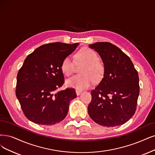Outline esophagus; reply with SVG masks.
<instances>
[{"mask_svg":"<svg viewBox=\"0 0 155 155\" xmlns=\"http://www.w3.org/2000/svg\"><path fill=\"white\" fill-rule=\"evenodd\" d=\"M82 93V91H80V90H76V94L77 96L80 95Z\"/></svg>","mask_w":155,"mask_h":155,"instance_id":"esophagus-1","label":"esophagus"}]
</instances>
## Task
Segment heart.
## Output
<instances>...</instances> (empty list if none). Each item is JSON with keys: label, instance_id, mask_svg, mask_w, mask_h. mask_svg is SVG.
Listing matches in <instances>:
<instances>
[{"label": "heart", "instance_id": "1", "mask_svg": "<svg viewBox=\"0 0 155 155\" xmlns=\"http://www.w3.org/2000/svg\"><path fill=\"white\" fill-rule=\"evenodd\" d=\"M78 59L85 63L81 73L83 74H77L68 78L66 85L68 87L77 90L88 88L94 81L100 80L104 75V66L98 61V55L92 49L85 47L79 51L77 55ZM74 62L70 55L63 59L61 70L66 75L70 76L73 73Z\"/></svg>", "mask_w": 155, "mask_h": 155}]
</instances>
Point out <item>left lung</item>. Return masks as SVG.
Masks as SVG:
<instances>
[{
    "mask_svg": "<svg viewBox=\"0 0 155 155\" xmlns=\"http://www.w3.org/2000/svg\"><path fill=\"white\" fill-rule=\"evenodd\" d=\"M104 63V77L91 91L88 114L101 126L114 127L127 123L135 114L139 95V74L130 57L108 42L89 45Z\"/></svg>",
    "mask_w": 155,
    "mask_h": 155,
    "instance_id": "1",
    "label": "left lung"
}]
</instances>
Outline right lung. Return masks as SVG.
I'll return each instance as SVG.
<instances>
[{
	"label": "right lung",
	"mask_w": 155,
	"mask_h": 155,
	"mask_svg": "<svg viewBox=\"0 0 155 155\" xmlns=\"http://www.w3.org/2000/svg\"><path fill=\"white\" fill-rule=\"evenodd\" d=\"M79 43L56 42L37 48L28 55L17 74L16 96L26 117L42 125L62 121L70 101L77 94L73 89L56 92L64 83L62 62Z\"/></svg>",
	"instance_id": "obj_1"
}]
</instances>
